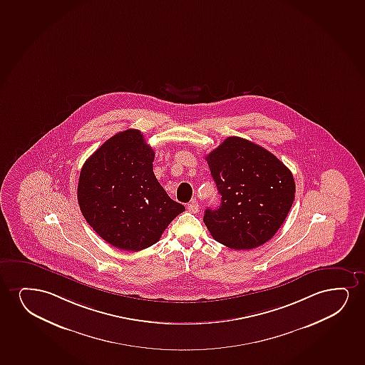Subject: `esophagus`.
<instances>
[{
    "label": "esophagus",
    "mask_w": 365,
    "mask_h": 365,
    "mask_svg": "<svg viewBox=\"0 0 365 365\" xmlns=\"http://www.w3.org/2000/svg\"><path fill=\"white\" fill-rule=\"evenodd\" d=\"M187 209H188V212H190V213H198L199 212V204L197 203V200L195 199H193L192 202H190L188 205H187Z\"/></svg>",
    "instance_id": "34e87169"
}]
</instances>
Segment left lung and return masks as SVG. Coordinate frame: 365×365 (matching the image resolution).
Here are the masks:
<instances>
[{
  "instance_id": "1",
  "label": "left lung",
  "mask_w": 365,
  "mask_h": 365,
  "mask_svg": "<svg viewBox=\"0 0 365 365\" xmlns=\"http://www.w3.org/2000/svg\"><path fill=\"white\" fill-rule=\"evenodd\" d=\"M205 160L222 195L219 208L204 213L214 240L234 250L269 242L294 203L291 170L264 147L237 136L225 138Z\"/></svg>"
}]
</instances>
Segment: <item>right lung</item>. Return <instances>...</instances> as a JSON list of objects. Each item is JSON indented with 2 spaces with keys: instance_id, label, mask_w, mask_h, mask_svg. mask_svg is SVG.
Segmentation results:
<instances>
[{
  "instance_id": "add662e5",
  "label": "right lung",
  "mask_w": 365,
  "mask_h": 365,
  "mask_svg": "<svg viewBox=\"0 0 365 365\" xmlns=\"http://www.w3.org/2000/svg\"><path fill=\"white\" fill-rule=\"evenodd\" d=\"M155 152L128 128L86 160L78 183L81 213L110 245L140 251L156 244L185 205L170 199L153 173Z\"/></svg>"
}]
</instances>
